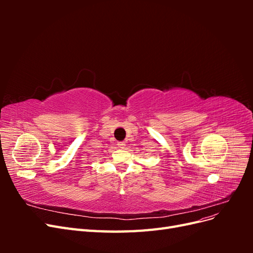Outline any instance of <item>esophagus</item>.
Returning a JSON list of instances; mask_svg holds the SVG:
<instances>
[{
    "label": "esophagus",
    "mask_w": 253,
    "mask_h": 253,
    "mask_svg": "<svg viewBox=\"0 0 253 253\" xmlns=\"http://www.w3.org/2000/svg\"><path fill=\"white\" fill-rule=\"evenodd\" d=\"M117 145H118V148H120V149H125L126 148V142L120 141V142L117 143Z\"/></svg>",
    "instance_id": "34e87169"
}]
</instances>
